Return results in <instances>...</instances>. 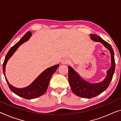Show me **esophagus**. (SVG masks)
<instances>
[{
	"label": "esophagus",
	"mask_w": 121,
	"mask_h": 121,
	"mask_svg": "<svg viewBox=\"0 0 121 121\" xmlns=\"http://www.w3.org/2000/svg\"><path fill=\"white\" fill-rule=\"evenodd\" d=\"M69 63V60L68 59H63L62 60V64H67V63Z\"/></svg>",
	"instance_id": "1"
}]
</instances>
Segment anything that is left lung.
I'll return each mask as SVG.
<instances>
[{"instance_id":"8db88e82","label":"left lung","mask_w":121,"mask_h":121,"mask_svg":"<svg viewBox=\"0 0 121 121\" xmlns=\"http://www.w3.org/2000/svg\"><path fill=\"white\" fill-rule=\"evenodd\" d=\"M90 38L96 42H100L109 50L111 55V65L107 71V77L97 83H90L83 79L71 66H68L69 82L72 91L76 95L85 98H91L101 94L109 86L115 70L114 52L111 46L96 35H90Z\"/></svg>"}]
</instances>
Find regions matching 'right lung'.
Segmentation results:
<instances>
[{
  "mask_svg": "<svg viewBox=\"0 0 121 121\" xmlns=\"http://www.w3.org/2000/svg\"><path fill=\"white\" fill-rule=\"evenodd\" d=\"M32 35V33L30 31H28L24 36L22 37L19 42L16 43L14 46H13L9 50L7 55L5 57L4 62L3 63V73L5 76V79L6 82L9 85V86L11 90L13 92L16 94L17 95L27 99H31L36 98L45 94L47 90L48 85L51 79V77L53 74L56 71L57 68H58L59 64L55 65L51 67L46 69V70L40 74L37 78L33 82L25 88H17L14 87L9 83L8 81L5 76V68H6V63L10 57L13 55L19 46L22 45L23 43L27 41Z\"/></svg>",
  "mask_w": 121,
  "mask_h": 121,
  "instance_id": "add662e5",
  "label": "right lung"
}]
</instances>
